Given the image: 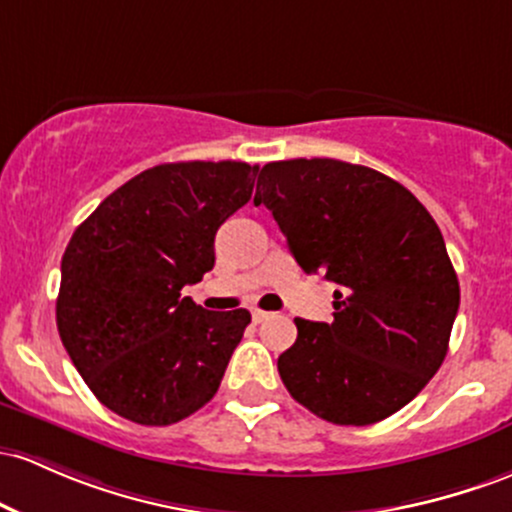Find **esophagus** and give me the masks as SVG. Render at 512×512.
Here are the masks:
<instances>
[{
  "label": "esophagus",
  "instance_id": "esophagus-1",
  "mask_svg": "<svg viewBox=\"0 0 512 512\" xmlns=\"http://www.w3.org/2000/svg\"><path fill=\"white\" fill-rule=\"evenodd\" d=\"M267 318H272V313L260 311V308H252V320H255V323H262V320H267Z\"/></svg>",
  "mask_w": 512,
  "mask_h": 512
}]
</instances>
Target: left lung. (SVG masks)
Returning a JSON list of instances; mask_svg holds the SVG:
<instances>
[{
  "label": "left lung",
  "instance_id": "left-lung-1",
  "mask_svg": "<svg viewBox=\"0 0 512 512\" xmlns=\"http://www.w3.org/2000/svg\"><path fill=\"white\" fill-rule=\"evenodd\" d=\"M255 204L303 272L340 286L333 323L294 320L299 338L277 359L286 389L335 425L401 411L445 362L459 308L435 218L396 179L330 157L269 162Z\"/></svg>",
  "mask_w": 512,
  "mask_h": 512
}]
</instances>
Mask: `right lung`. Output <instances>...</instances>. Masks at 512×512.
I'll return each instance as SVG.
<instances>
[{"instance_id":"1","label":"right lung","mask_w":512,"mask_h":512,"mask_svg":"<svg viewBox=\"0 0 512 512\" xmlns=\"http://www.w3.org/2000/svg\"><path fill=\"white\" fill-rule=\"evenodd\" d=\"M260 167L167 162L128 179L72 233L58 333L84 384L138 425H172L216 396L250 323L182 296L213 269L216 230L252 196Z\"/></svg>"}]
</instances>
